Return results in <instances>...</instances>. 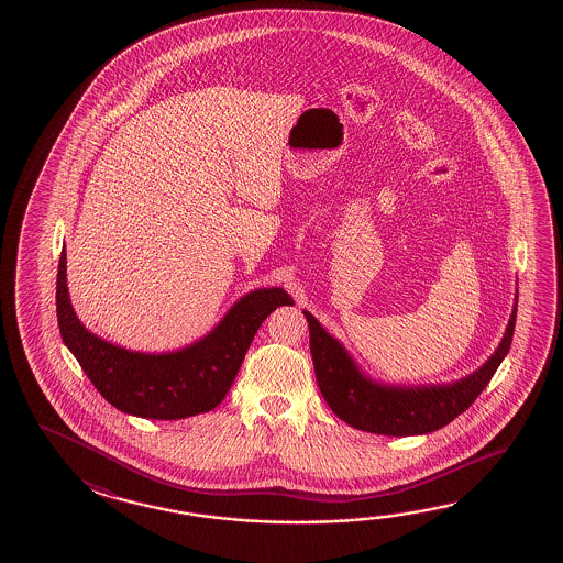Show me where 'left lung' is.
Here are the masks:
<instances>
[{
	"mask_svg": "<svg viewBox=\"0 0 563 563\" xmlns=\"http://www.w3.org/2000/svg\"><path fill=\"white\" fill-rule=\"evenodd\" d=\"M303 316L310 325L316 380L323 400L334 410L335 417L358 431L386 437H412L443 429L461 412H465L485 390L490 376L499 368L511 346L517 298L499 346L478 371L455 383L419 386L374 380L360 368L344 344L323 330L322 323L310 311L303 310Z\"/></svg>",
	"mask_w": 563,
	"mask_h": 563,
	"instance_id": "left-lung-1",
	"label": "left lung"
}]
</instances>
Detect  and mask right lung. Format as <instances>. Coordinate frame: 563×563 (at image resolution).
Instances as JSON below:
<instances>
[{"instance_id":"1","label":"right lung","mask_w":563,"mask_h":563,"mask_svg":"<svg viewBox=\"0 0 563 563\" xmlns=\"http://www.w3.org/2000/svg\"><path fill=\"white\" fill-rule=\"evenodd\" d=\"M291 303L282 287L253 289L189 346L161 354L134 352L98 338L78 320L68 294L66 250L58 264L56 311L64 344L112 407L141 419L179 420L213 410L228 395L262 322Z\"/></svg>"}]
</instances>
